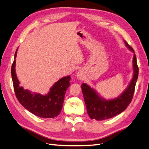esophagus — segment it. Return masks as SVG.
Wrapping results in <instances>:
<instances>
[{"label": "esophagus", "mask_w": 149, "mask_h": 149, "mask_svg": "<svg viewBox=\"0 0 149 149\" xmlns=\"http://www.w3.org/2000/svg\"><path fill=\"white\" fill-rule=\"evenodd\" d=\"M77 78H79V79H80L81 78V74L80 72H78V73H77Z\"/></svg>", "instance_id": "34e87169"}]
</instances>
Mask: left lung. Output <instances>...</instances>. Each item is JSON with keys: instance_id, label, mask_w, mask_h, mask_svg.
I'll use <instances>...</instances> for the list:
<instances>
[{"instance_id": "obj_1", "label": "left lung", "mask_w": 149, "mask_h": 149, "mask_svg": "<svg viewBox=\"0 0 149 149\" xmlns=\"http://www.w3.org/2000/svg\"><path fill=\"white\" fill-rule=\"evenodd\" d=\"M126 46L134 53V49L125 41ZM133 69L134 74L128 87L120 96L113 100H106L100 96L93 88L86 84L81 86L85 104L86 105L87 114L91 119L104 120L113 118L120 114L128 107L131 102L134 93L136 81L138 77L139 69L135 54L133 57Z\"/></svg>"}]
</instances>
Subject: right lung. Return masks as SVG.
<instances>
[{"label":"right lung","mask_w":149,"mask_h":149,"mask_svg":"<svg viewBox=\"0 0 149 149\" xmlns=\"http://www.w3.org/2000/svg\"><path fill=\"white\" fill-rule=\"evenodd\" d=\"M17 51L11 67V77L15 95L20 104L30 113L43 118H52L57 116L62 111L66 90L70 86V76L63 77L56 81L47 95L31 93L20 86L15 72Z\"/></svg>","instance_id":"1"}]
</instances>
